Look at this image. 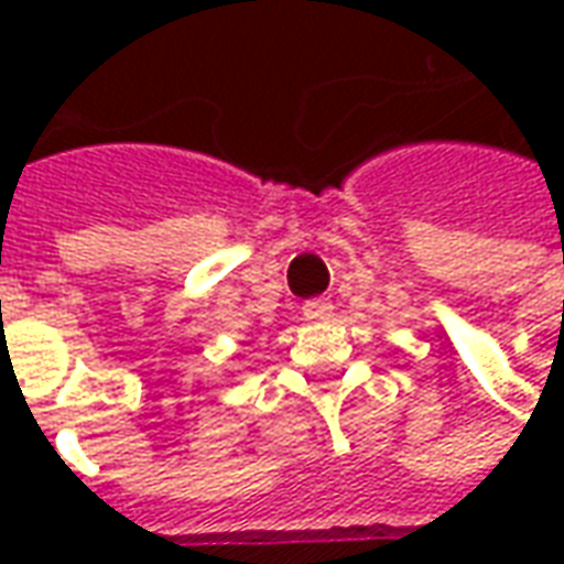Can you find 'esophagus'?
<instances>
[{"label": "esophagus", "instance_id": "34e87169", "mask_svg": "<svg viewBox=\"0 0 564 564\" xmlns=\"http://www.w3.org/2000/svg\"><path fill=\"white\" fill-rule=\"evenodd\" d=\"M302 314H305V319H311V323L329 319L332 317V302H329V299H311V302H305V305H302Z\"/></svg>", "mask_w": 564, "mask_h": 564}]
</instances>
